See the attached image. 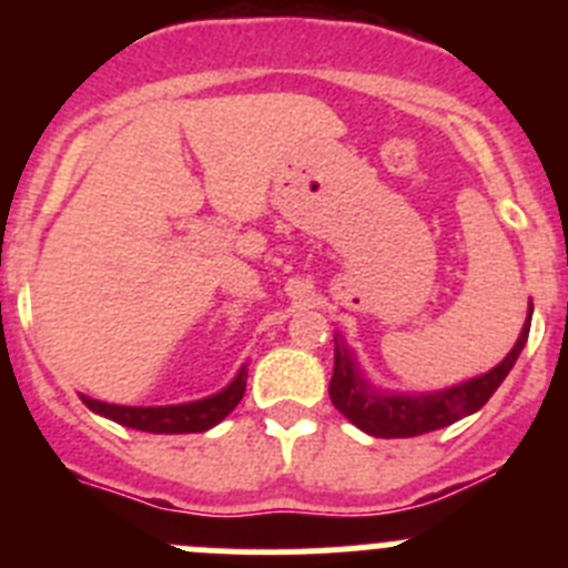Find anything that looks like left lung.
<instances>
[{
	"label": "left lung",
	"instance_id": "left-lung-1",
	"mask_svg": "<svg viewBox=\"0 0 568 568\" xmlns=\"http://www.w3.org/2000/svg\"><path fill=\"white\" fill-rule=\"evenodd\" d=\"M531 324V301L529 315L524 321L518 341L511 346L506 358L489 373L475 375L464 384L446 386L438 393H386L366 381L364 369L358 366L355 353L346 346L344 335L335 333V366L329 381V398L335 409L346 420H353L361 433L375 438H415V435L435 433L466 415L478 413L480 406L495 395L509 369L515 366L518 355L524 353Z\"/></svg>",
	"mask_w": 568,
	"mask_h": 568
}]
</instances>
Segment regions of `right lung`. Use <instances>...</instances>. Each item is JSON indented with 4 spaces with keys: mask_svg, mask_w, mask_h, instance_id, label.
Returning <instances> with one entry per match:
<instances>
[{
    "mask_svg": "<svg viewBox=\"0 0 568 568\" xmlns=\"http://www.w3.org/2000/svg\"><path fill=\"white\" fill-rule=\"evenodd\" d=\"M247 389V364L241 366L235 378L224 386L222 393L207 395V398L187 400V404H168V406H122L108 404V400L88 398L79 395L82 404L90 413L102 415V418L115 420V424L139 429V433L153 435H187V433H207L219 420L233 413L239 400L244 398Z\"/></svg>",
    "mask_w": 568,
    "mask_h": 568,
    "instance_id": "1",
    "label": "right lung"
}]
</instances>
